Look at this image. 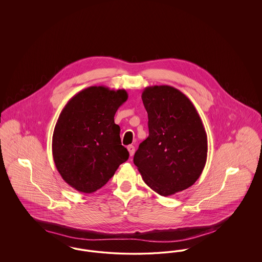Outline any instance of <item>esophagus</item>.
<instances>
[{
	"instance_id": "obj_1",
	"label": "esophagus",
	"mask_w": 262,
	"mask_h": 262,
	"mask_svg": "<svg viewBox=\"0 0 262 262\" xmlns=\"http://www.w3.org/2000/svg\"><path fill=\"white\" fill-rule=\"evenodd\" d=\"M127 150H128L130 156H133V155L135 154V146H134V145H128V146H127Z\"/></svg>"
}]
</instances>
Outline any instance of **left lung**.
<instances>
[{
    "label": "left lung",
    "instance_id": "left-lung-1",
    "mask_svg": "<svg viewBox=\"0 0 262 262\" xmlns=\"http://www.w3.org/2000/svg\"><path fill=\"white\" fill-rule=\"evenodd\" d=\"M148 114L149 136L134 163L145 184L169 196L191 187L207 158V136L193 104L177 88L154 85L141 95Z\"/></svg>",
    "mask_w": 262,
    "mask_h": 262
}]
</instances>
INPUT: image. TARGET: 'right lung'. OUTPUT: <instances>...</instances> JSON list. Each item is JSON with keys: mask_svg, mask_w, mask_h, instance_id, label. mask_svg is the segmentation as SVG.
<instances>
[{"mask_svg": "<svg viewBox=\"0 0 262 262\" xmlns=\"http://www.w3.org/2000/svg\"><path fill=\"white\" fill-rule=\"evenodd\" d=\"M127 100L125 89L85 88L63 107L55 125L52 152L63 181L76 190L92 193L107 184L128 151L114 117Z\"/></svg>", "mask_w": 262, "mask_h": 262, "instance_id": "add662e5", "label": "right lung"}]
</instances>
